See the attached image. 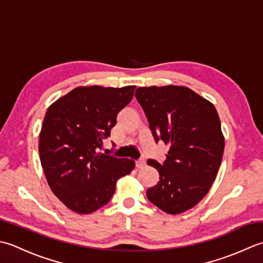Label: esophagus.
<instances>
[{"mask_svg": "<svg viewBox=\"0 0 263 263\" xmlns=\"http://www.w3.org/2000/svg\"><path fill=\"white\" fill-rule=\"evenodd\" d=\"M135 164H136V168L141 169L145 167V161H144V160H138V161L135 162Z\"/></svg>", "mask_w": 263, "mask_h": 263, "instance_id": "34e87169", "label": "esophagus"}]
</instances>
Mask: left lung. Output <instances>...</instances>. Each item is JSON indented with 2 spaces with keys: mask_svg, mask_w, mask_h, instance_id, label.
Instances as JSON below:
<instances>
[{
  "mask_svg": "<svg viewBox=\"0 0 263 263\" xmlns=\"http://www.w3.org/2000/svg\"><path fill=\"white\" fill-rule=\"evenodd\" d=\"M135 96L155 141L170 145L164 163L147 161L160 175L147 199L169 214L190 210L208 194L220 167L224 137L218 112L185 86L138 87Z\"/></svg>",
  "mask_w": 263,
  "mask_h": 263,
  "instance_id": "left-lung-1",
  "label": "left lung"
}]
</instances>
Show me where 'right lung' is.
<instances>
[{
	"instance_id": "right-lung-1",
	"label": "right lung",
	"mask_w": 263,
	"mask_h": 263,
	"mask_svg": "<svg viewBox=\"0 0 263 263\" xmlns=\"http://www.w3.org/2000/svg\"><path fill=\"white\" fill-rule=\"evenodd\" d=\"M136 86H79L47 109L39 152L47 184L71 211L92 213L108 203L118 179L135 168L130 159L100 152Z\"/></svg>"
}]
</instances>
